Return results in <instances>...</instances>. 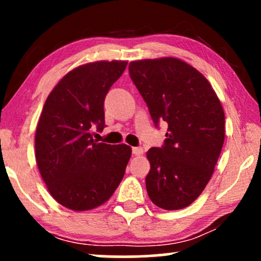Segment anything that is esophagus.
Wrapping results in <instances>:
<instances>
[{"label": "esophagus", "instance_id": "1", "mask_svg": "<svg viewBox=\"0 0 261 261\" xmlns=\"http://www.w3.org/2000/svg\"><path fill=\"white\" fill-rule=\"evenodd\" d=\"M132 153L134 155H141L144 153V149H142V147H133L132 148Z\"/></svg>", "mask_w": 261, "mask_h": 261}]
</instances>
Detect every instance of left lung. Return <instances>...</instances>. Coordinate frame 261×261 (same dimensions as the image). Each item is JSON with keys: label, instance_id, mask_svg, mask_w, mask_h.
Segmentation results:
<instances>
[{"label": "left lung", "instance_id": "1", "mask_svg": "<svg viewBox=\"0 0 261 261\" xmlns=\"http://www.w3.org/2000/svg\"><path fill=\"white\" fill-rule=\"evenodd\" d=\"M128 69L154 126L167 123L164 145L147 152V194L159 208L183 209L215 169L224 141L222 106L206 78L177 58L137 60Z\"/></svg>", "mask_w": 261, "mask_h": 261}]
</instances>
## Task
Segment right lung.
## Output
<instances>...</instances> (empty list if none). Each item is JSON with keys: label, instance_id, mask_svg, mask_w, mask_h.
Here are the masks:
<instances>
[{"label": "right lung", "instance_id": "right-lung-1", "mask_svg": "<svg viewBox=\"0 0 261 261\" xmlns=\"http://www.w3.org/2000/svg\"><path fill=\"white\" fill-rule=\"evenodd\" d=\"M127 62H96L62 78L46 99L35 133V158L52 197L71 210L94 209L114 194L132 148L92 138L102 132L105 99Z\"/></svg>", "mask_w": 261, "mask_h": 261}]
</instances>
